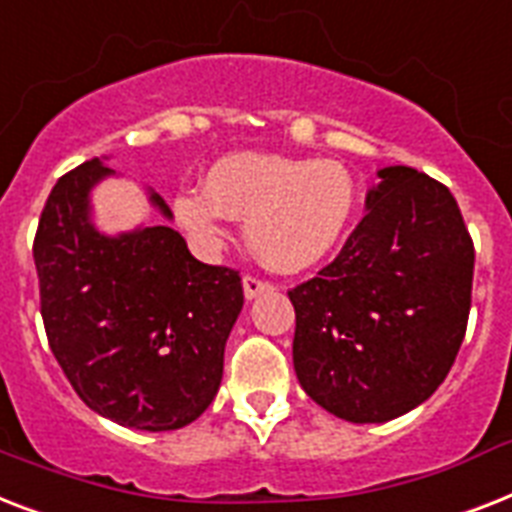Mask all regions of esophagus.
I'll list each match as a JSON object with an SVG mask.
<instances>
[{"mask_svg": "<svg viewBox=\"0 0 512 512\" xmlns=\"http://www.w3.org/2000/svg\"><path fill=\"white\" fill-rule=\"evenodd\" d=\"M242 286H244V297L247 299H255V297H260L263 292H270V289H273L268 281H263V278H255V276H244Z\"/></svg>", "mask_w": 512, "mask_h": 512, "instance_id": "34e87169", "label": "esophagus"}]
</instances>
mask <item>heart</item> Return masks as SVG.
Returning a JSON list of instances; mask_svg holds the SVG:
<instances>
[{
    "instance_id": "obj_1",
    "label": "heart",
    "mask_w": 512,
    "mask_h": 512,
    "mask_svg": "<svg viewBox=\"0 0 512 512\" xmlns=\"http://www.w3.org/2000/svg\"><path fill=\"white\" fill-rule=\"evenodd\" d=\"M357 207V184L342 162L284 155H231L207 186L173 202L186 234L205 249L228 239L231 215L247 218V239L265 268L299 273L339 247Z\"/></svg>"
}]
</instances>
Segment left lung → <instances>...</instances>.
I'll return each instance as SVG.
<instances>
[{
    "mask_svg": "<svg viewBox=\"0 0 512 512\" xmlns=\"http://www.w3.org/2000/svg\"><path fill=\"white\" fill-rule=\"evenodd\" d=\"M378 178L334 263L289 292L299 384L352 423L392 421L429 400L471 310L473 242L450 189L405 165Z\"/></svg>",
    "mask_w": 512,
    "mask_h": 512,
    "instance_id": "1",
    "label": "left lung"
}]
</instances>
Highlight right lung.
Instances as JSON below:
<instances>
[{"instance_id": "obj_1", "label": "right lung", "mask_w": 512, "mask_h": 512, "mask_svg": "<svg viewBox=\"0 0 512 512\" xmlns=\"http://www.w3.org/2000/svg\"><path fill=\"white\" fill-rule=\"evenodd\" d=\"M107 176L99 157L83 162L41 210L33 263L49 347L94 413L128 429H181L218 394L242 278L199 263L170 226L97 231L89 194ZM149 202L170 218L160 194Z\"/></svg>"}]
</instances>
